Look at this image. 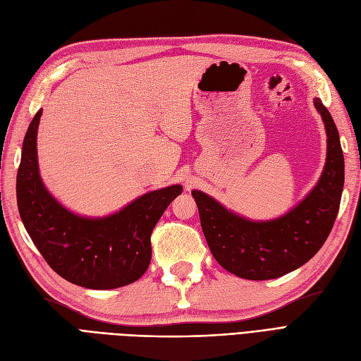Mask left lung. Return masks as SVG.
<instances>
[{"mask_svg":"<svg viewBox=\"0 0 361 361\" xmlns=\"http://www.w3.org/2000/svg\"><path fill=\"white\" fill-rule=\"evenodd\" d=\"M326 133V159L318 183L285 215L256 221L227 209L203 191H191L215 260L247 280H271L309 262L329 238L338 212L345 162L338 130L319 97L313 99Z\"/></svg>","mask_w":361,"mask_h":361,"instance_id":"8db88e82","label":"left lung"}]
</instances>
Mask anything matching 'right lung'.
I'll use <instances>...</instances> for the list:
<instances>
[{
  "label": "right lung",
  "mask_w": 361,
  "mask_h": 361,
  "mask_svg": "<svg viewBox=\"0 0 361 361\" xmlns=\"http://www.w3.org/2000/svg\"><path fill=\"white\" fill-rule=\"evenodd\" d=\"M42 110L28 126L18 170L19 215L48 265L73 285L116 289L145 274L152 257L150 235L182 185L149 191L105 216H84L63 206L42 180L37 129Z\"/></svg>",
  "instance_id": "1"
}]
</instances>
